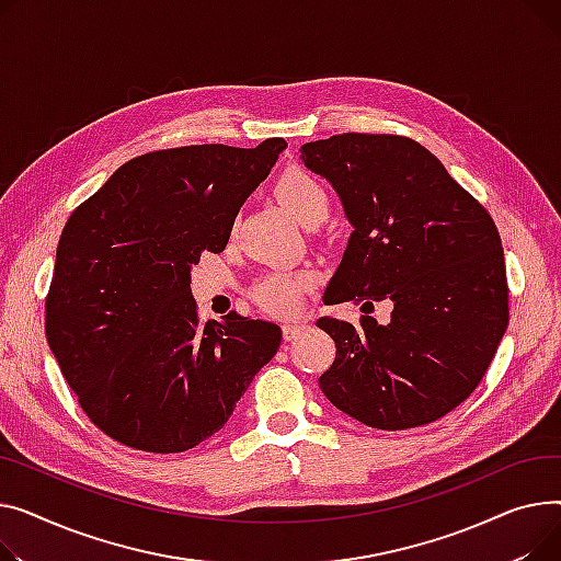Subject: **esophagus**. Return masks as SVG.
Segmentation results:
<instances>
[{"instance_id": "1", "label": "esophagus", "mask_w": 561, "mask_h": 561, "mask_svg": "<svg viewBox=\"0 0 561 561\" xmlns=\"http://www.w3.org/2000/svg\"><path fill=\"white\" fill-rule=\"evenodd\" d=\"M304 328H306V323H301V321H285L283 323V337H285V342H289L299 333H304Z\"/></svg>"}]
</instances>
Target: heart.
<instances>
[{"mask_svg":"<svg viewBox=\"0 0 561 561\" xmlns=\"http://www.w3.org/2000/svg\"><path fill=\"white\" fill-rule=\"evenodd\" d=\"M276 196L304 226L321 224L328 213V192L314 176L289 170L276 183ZM310 285L304 272H272L251 287V299L270 314H289L301 304V291Z\"/></svg>","mask_w":561,"mask_h":561,"instance_id":"obj_1","label":"heart"}]
</instances>
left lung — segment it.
<instances>
[{"label":"left lung","instance_id":"8db88e82","mask_svg":"<svg viewBox=\"0 0 561 561\" xmlns=\"http://www.w3.org/2000/svg\"><path fill=\"white\" fill-rule=\"evenodd\" d=\"M353 226L325 306H393L389 323L321 317L335 362L319 387L378 431L433 423L471 397L507 331L510 289L491 215L419 142L342 134L301 147Z\"/></svg>","mask_w":561,"mask_h":561}]
</instances>
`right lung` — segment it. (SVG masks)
Returning a JSON list of instances; mask_svg holds the SVG:
<instances>
[{"instance_id": "right-lung-1", "label": "right lung", "mask_w": 561, "mask_h": 561, "mask_svg": "<svg viewBox=\"0 0 561 561\" xmlns=\"http://www.w3.org/2000/svg\"><path fill=\"white\" fill-rule=\"evenodd\" d=\"M283 138L138 156L68 219L47 294V342L88 419L145 453L213 437L280 346V328L230 312L199 323L190 270L226 249Z\"/></svg>"}]
</instances>
